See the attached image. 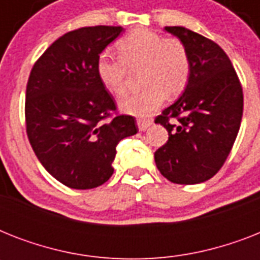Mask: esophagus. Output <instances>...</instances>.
Returning <instances> with one entry per match:
<instances>
[{"mask_svg":"<svg viewBox=\"0 0 260 260\" xmlns=\"http://www.w3.org/2000/svg\"><path fill=\"white\" fill-rule=\"evenodd\" d=\"M152 120H144V118H139L138 120V126L139 131H146L148 126H151Z\"/></svg>","mask_w":260,"mask_h":260,"instance_id":"obj_1","label":"esophagus"}]
</instances>
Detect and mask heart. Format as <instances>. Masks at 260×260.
Listing matches in <instances>:
<instances>
[{"mask_svg":"<svg viewBox=\"0 0 260 260\" xmlns=\"http://www.w3.org/2000/svg\"><path fill=\"white\" fill-rule=\"evenodd\" d=\"M120 58L101 54L95 70L100 82L110 94L122 97L128 90L131 73L140 71L142 91L120 104L122 112L147 117L158 110L169 97L185 91L191 77V59L181 39L138 28L117 43Z\"/></svg>","mask_w":260,"mask_h":260,"instance_id":"1","label":"heart"}]
</instances>
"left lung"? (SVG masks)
Segmentation results:
<instances>
[{
  "label": "left lung",
  "mask_w": 260,
  "mask_h": 260,
  "mask_svg": "<svg viewBox=\"0 0 260 260\" xmlns=\"http://www.w3.org/2000/svg\"><path fill=\"white\" fill-rule=\"evenodd\" d=\"M166 30L187 47L191 77L179 100L155 117L169 132L166 144L155 151V163L169 181L194 185L225 163L242 122L243 89L217 43L183 26Z\"/></svg>",
  "instance_id": "8db88e82"
}]
</instances>
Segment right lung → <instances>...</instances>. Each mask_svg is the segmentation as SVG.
I'll return each instance as SVG.
<instances>
[{"mask_svg":"<svg viewBox=\"0 0 260 260\" xmlns=\"http://www.w3.org/2000/svg\"><path fill=\"white\" fill-rule=\"evenodd\" d=\"M121 26H83L55 40L26 83V135L44 169L67 187L93 189L113 174L116 147L138 134L136 118L118 114L97 75V59Z\"/></svg>","mask_w":260,"mask_h":260,"instance_id":"obj_1","label":"right lung"}]
</instances>
